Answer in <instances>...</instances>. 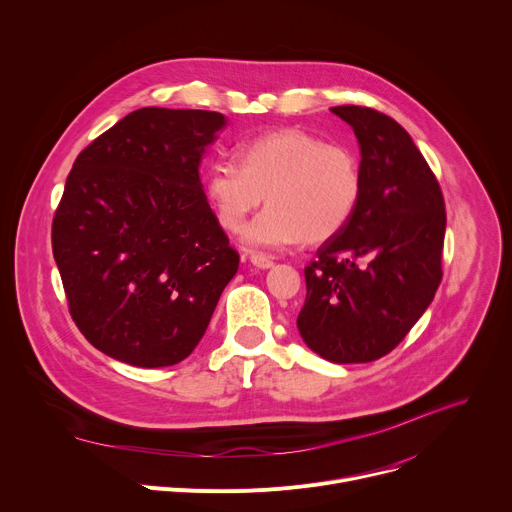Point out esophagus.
<instances>
[{"label":"esophagus","mask_w":512,"mask_h":512,"mask_svg":"<svg viewBox=\"0 0 512 512\" xmlns=\"http://www.w3.org/2000/svg\"><path fill=\"white\" fill-rule=\"evenodd\" d=\"M251 263L255 265V267H259V269H269V267H273V259L271 257H267V255H263V253H251Z\"/></svg>","instance_id":"1"}]
</instances>
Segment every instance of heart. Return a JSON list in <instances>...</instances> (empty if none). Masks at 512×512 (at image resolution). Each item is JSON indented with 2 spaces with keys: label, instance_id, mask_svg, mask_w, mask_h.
<instances>
[{
  "label": "heart",
  "instance_id": "obj_1",
  "mask_svg": "<svg viewBox=\"0 0 512 512\" xmlns=\"http://www.w3.org/2000/svg\"><path fill=\"white\" fill-rule=\"evenodd\" d=\"M237 160L212 162L202 188L216 223L229 233H237L267 200L243 231V243L253 249L328 241L350 223L362 196L356 154L302 127L243 141Z\"/></svg>",
  "mask_w": 512,
  "mask_h": 512
}]
</instances>
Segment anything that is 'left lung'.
<instances>
[{
  "label": "left lung",
  "mask_w": 512,
  "mask_h": 512,
  "mask_svg": "<svg viewBox=\"0 0 512 512\" xmlns=\"http://www.w3.org/2000/svg\"><path fill=\"white\" fill-rule=\"evenodd\" d=\"M360 145L362 196L350 223L306 265L304 342L338 364L389 354L442 281L446 204L409 133L371 107L330 109Z\"/></svg>",
  "instance_id": "left-lung-1"
}]
</instances>
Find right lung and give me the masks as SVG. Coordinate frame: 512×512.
<instances>
[{
  "instance_id": "1",
  "label": "right lung",
  "mask_w": 512,
  "mask_h": 512,
  "mask_svg": "<svg viewBox=\"0 0 512 512\" xmlns=\"http://www.w3.org/2000/svg\"><path fill=\"white\" fill-rule=\"evenodd\" d=\"M225 125L216 111L143 107L72 164L52 253L72 320L111 358L143 369L184 360L239 269L198 174Z\"/></svg>"
}]
</instances>
